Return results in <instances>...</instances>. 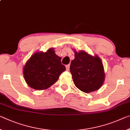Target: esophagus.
I'll return each instance as SVG.
<instances>
[{"mask_svg": "<svg viewBox=\"0 0 130 130\" xmlns=\"http://www.w3.org/2000/svg\"><path fill=\"white\" fill-rule=\"evenodd\" d=\"M69 68H70V65H66V69H67V71H69Z\"/></svg>", "mask_w": 130, "mask_h": 130, "instance_id": "34e87169", "label": "esophagus"}]
</instances>
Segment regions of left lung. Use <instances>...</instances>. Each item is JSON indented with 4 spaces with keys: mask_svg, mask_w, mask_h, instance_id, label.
<instances>
[{
    "mask_svg": "<svg viewBox=\"0 0 130 130\" xmlns=\"http://www.w3.org/2000/svg\"><path fill=\"white\" fill-rule=\"evenodd\" d=\"M73 51L75 59L71 63L70 72L76 87L86 93L100 89L105 78L101 59L83 50Z\"/></svg>",
    "mask_w": 130,
    "mask_h": 130,
    "instance_id": "left-lung-1",
    "label": "left lung"
}]
</instances>
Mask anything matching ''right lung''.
I'll use <instances>...</instances> for the list:
<instances>
[{"label": "right lung", "mask_w": 130, "mask_h": 130, "mask_svg": "<svg viewBox=\"0 0 130 130\" xmlns=\"http://www.w3.org/2000/svg\"><path fill=\"white\" fill-rule=\"evenodd\" d=\"M61 58L55 54L54 48L46 52H36L26 62L23 68L26 83L34 90H42L49 88L59 79L65 71L61 63Z\"/></svg>", "instance_id": "right-lung-1"}]
</instances>
